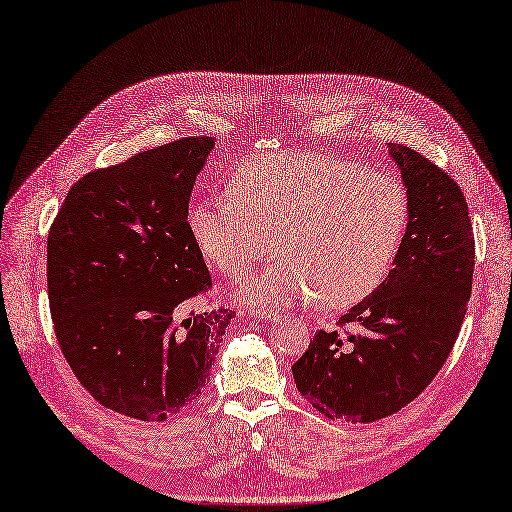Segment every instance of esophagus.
<instances>
[{
	"mask_svg": "<svg viewBox=\"0 0 512 512\" xmlns=\"http://www.w3.org/2000/svg\"><path fill=\"white\" fill-rule=\"evenodd\" d=\"M253 319H259V321H278V312H274V310H253Z\"/></svg>",
	"mask_w": 512,
	"mask_h": 512,
	"instance_id": "obj_1",
	"label": "esophagus"
}]
</instances>
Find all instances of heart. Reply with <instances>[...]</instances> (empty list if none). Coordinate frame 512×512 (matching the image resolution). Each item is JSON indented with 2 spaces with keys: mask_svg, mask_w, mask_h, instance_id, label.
Wrapping results in <instances>:
<instances>
[{
  "mask_svg": "<svg viewBox=\"0 0 512 512\" xmlns=\"http://www.w3.org/2000/svg\"><path fill=\"white\" fill-rule=\"evenodd\" d=\"M227 191L191 204L187 227L200 253L232 278L266 257L274 236L280 257L238 291L251 306L317 295L325 306L364 300L389 274L410 219L398 178L327 153L244 157Z\"/></svg>",
  "mask_w": 512,
  "mask_h": 512,
  "instance_id": "1",
  "label": "heart"
}]
</instances>
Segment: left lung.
<instances>
[{
	"instance_id": "obj_1",
	"label": "left lung",
	"mask_w": 512,
	"mask_h": 512,
	"mask_svg": "<svg viewBox=\"0 0 512 512\" xmlns=\"http://www.w3.org/2000/svg\"><path fill=\"white\" fill-rule=\"evenodd\" d=\"M410 197L393 270L338 325L317 332L291 366L295 387L329 419L372 423L393 415L434 381L447 361L472 291L474 234L468 202L430 159L391 144Z\"/></svg>"
}]
</instances>
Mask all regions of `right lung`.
<instances>
[{
  "mask_svg": "<svg viewBox=\"0 0 512 512\" xmlns=\"http://www.w3.org/2000/svg\"><path fill=\"white\" fill-rule=\"evenodd\" d=\"M214 138H180L82 176L46 246L63 357L102 406L163 421L200 398L236 312L189 310L212 287L189 197Z\"/></svg>",
  "mask_w": 512,
  "mask_h": 512,
  "instance_id": "right-lung-1",
  "label": "right lung"
}]
</instances>
